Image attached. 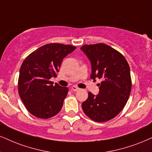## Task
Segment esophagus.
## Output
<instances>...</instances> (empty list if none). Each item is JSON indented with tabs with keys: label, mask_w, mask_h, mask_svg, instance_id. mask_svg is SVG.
Instances as JSON below:
<instances>
[{
	"label": "esophagus",
	"mask_w": 152,
	"mask_h": 152,
	"mask_svg": "<svg viewBox=\"0 0 152 152\" xmlns=\"http://www.w3.org/2000/svg\"><path fill=\"white\" fill-rule=\"evenodd\" d=\"M71 89H72L73 91H77L79 90L80 89L77 87H76V86H72V87H71Z\"/></svg>",
	"instance_id": "esophagus-1"
}]
</instances>
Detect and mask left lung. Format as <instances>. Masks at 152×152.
I'll list each match as a JSON object with an SVG mask.
<instances>
[{
    "instance_id": "obj_1",
    "label": "left lung",
    "mask_w": 152,
    "mask_h": 152,
    "mask_svg": "<svg viewBox=\"0 0 152 152\" xmlns=\"http://www.w3.org/2000/svg\"><path fill=\"white\" fill-rule=\"evenodd\" d=\"M81 50L91 62L90 77L102 80L99 92L89 96L82 104L84 113L96 122L115 118L128 102L132 81L128 62L120 52L105 44L84 45Z\"/></svg>"
}]
</instances>
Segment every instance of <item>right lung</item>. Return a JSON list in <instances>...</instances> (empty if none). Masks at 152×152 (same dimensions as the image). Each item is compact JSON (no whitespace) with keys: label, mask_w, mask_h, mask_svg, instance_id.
<instances>
[{"label":"right lung","mask_w":152,"mask_h":152,"mask_svg":"<svg viewBox=\"0 0 152 152\" xmlns=\"http://www.w3.org/2000/svg\"><path fill=\"white\" fill-rule=\"evenodd\" d=\"M75 46L52 43L44 45L24 59L20 69L19 95L28 111L42 119L58 113L68 88L50 81L56 77L62 61Z\"/></svg>","instance_id":"1"}]
</instances>
